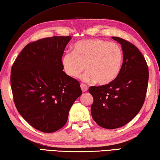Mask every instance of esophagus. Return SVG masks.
<instances>
[{
    "label": "esophagus",
    "instance_id": "34e87169",
    "mask_svg": "<svg viewBox=\"0 0 160 160\" xmlns=\"http://www.w3.org/2000/svg\"><path fill=\"white\" fill-rule=\"evenodd\" d=\"M81 88H82L83 92H86L88 91V87L87 86V85L84 84V83H81Z\"/></svg>",
    "mask_w": 160,
    "mask_h": 160
}]
</instances>
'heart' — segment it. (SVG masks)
I'll return each mask as SVG.
<instances>
[{
	"label": "heart",
	"mask_w": 160,
	"mask_h": 160,
	"mask_svg": "<svg viewBox=\"0 0 160 160\" xmlns=\"http://www.w3.org/2000/svg\"><path fill=\"white\" fill-rule=\"evenodd\" d=\"M123 51L119 45L93 38L80 41L62 58L65 72L73 78L79 77L85 82L96 81L100 84H108L115 79L122 69Z\"/></svg>",
	"instance_id": "1"
}]
</instances>
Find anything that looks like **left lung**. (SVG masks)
<instances>
[{
    "mask_svg": "<svg viewBox=\"0 0 160 160\" xmlns=\"http://www.w3.org/2000/svg\"><path fill=\"white\" fill-rule=\"evenodd\" d=\"M112 38L122 45L121 71L108 84L88 89L93 98L92 117L97 124L108 129L122 127L137 115L145 101L149 78L147 62L140 50L124 39Z\"/></svg>",
    "mask_w": 160,
    "mask_h": 160,
    "instance_id": "obj_1",
    "label": "left lung"
}]
</instances>
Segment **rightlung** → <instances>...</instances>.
<instances>
[{
  "label": "right lung",
  "instance_id": "right-lung-1",
  "mask_svg": "<svg viewBox=\"0 0 160 160\" xmlns=\"http://www.w3.org/2000/svg\"><path fill=\"white\" fill-rule=\"evenodd\" d=\"M71 36L31 42L14 62L10 83L16 108L29 124L52 133L66 124L73 103L82 93L79 82L63 72L64 48Z\"/></svg>",
  "mask_w": 160,
  "mask_h": 160
}]
</instances>
